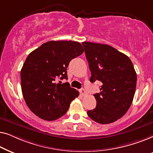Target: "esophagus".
Segmentation results:
<instances>
[{
    "instance_id": "esophagus-1",
    "label": "esophagus",
    "mask_w": 153,
    "mask_h": 153,
    "mask_svg": "<svg viewBox=\"0 0 153 153\" xmlns=\"http://www.w3.org/2000/svg\"><path fill=\"white\" fill-rule=\"evenodd\" d=\"M80 94L82 96H85L87 95V93H86V91H85L84 88H81L80 90Z\"/></svg>"
}]
</instances>
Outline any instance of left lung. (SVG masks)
Masks as SVG:
<instances>
[{"label": "left lung", "instance_id": "left-lung-1", "mask_svg": "<svg viewBox=\"0 0 153 153\" xmlns=\"http://www.w3.org/2000/svg\"><path fill=\"white\" fill-rule=\"evenodd\" d=\"M91 72L90 81L102 83L94 95L96 107L88 116L100 124L114 123L126 114L132 103L137 73L128 56L107 45L82 43Z\"/></svg>", "mask_w": 153, "mask_h": 153}]
</instances>
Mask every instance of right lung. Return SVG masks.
Returning <instances> with one entry per match:
<instances>
[{
  "label": "right lung",
  "instance_id": "add662e5",
  "mask_svg": "<svg viewBox=\"0 0 153 153\" xmlns=\"http://www.w3.org/2000/svg\"><path fill=\"white\" fill-rule=\"evenodd\" d=\"M83 51L78 42L49 41L29 54L21 70V83L25 102L33 114L47 121L66 114L79 93L69 83L56 81L68 79L70 60Z\"/></svg>",
  "mask_w": 153,
  "mask_h": 153
}]
</instances>
